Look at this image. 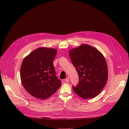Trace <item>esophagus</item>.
Segmentation results:
<instances>
[{"mask_svg": "<svg viewBox=\"0 0 129 129\" xmlns=\"http://www.w3.org/2000/svg\"><path fill=\"white\" fill-rule=\"evenodd\" d=\"M65 81L66 82H69V77H67V78H66V79H65Z\"/></svg>", "mask_w": 129, "mask_h": 129, "instance_id": "obj_1", "label": "esophagus"}]
</instances>
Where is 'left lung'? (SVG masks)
I'll use <instances>...</instances> for the list:
<instances>
[{"label":"left lung","mask_w":129,"mask_h":129,"mask_svg":"<svg viewBox=\"0 0 129 129\" xmlns=\"http://www.w3.org/2000/svg\"><path fill=\"white\" fill-rule=\"evenodd\" d=\"M69 56L79 77L74 91L84 99L98 95L105 87L108 72L106 61L98 50L88 45L71 49Z\"/></svg>","instance_id":"8db88e82"}]
</instances>
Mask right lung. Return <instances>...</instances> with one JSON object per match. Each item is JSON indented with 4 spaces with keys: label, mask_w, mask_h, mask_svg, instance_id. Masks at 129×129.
Returning a JSON list of instances; mask_svg holds the SVG:
<instances>
[{
    "label": "right lung",
    "mask_w": 129,
    "mask_h": 129,
    "mask_svg": "<svg viewBox=\"0 0 129 129\" xmlns=\"http://www.w3.org/2000/svg\"><path fill=\"white\" fill-rule=\"evenodd\" d=\"M55 49L41 47L30 53L23 60L20 68L21 82L32 96L45 100L55 93L61 85L56 76L53 61Z\"/></svg>",
    "instance_id": "1"
}]
</instances>
